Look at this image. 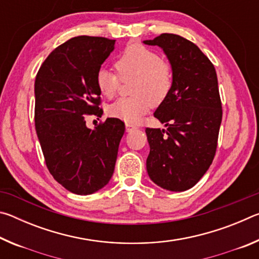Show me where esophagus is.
<instances>
[{"label": "esophagus", "instance_id": "esophagus-1", "mask_svg": "<svg viewBox=\"0 0 259 259\" xmlns=\"http://www.w3.org/2000/svg\"><path fill=\"white\" fill-rule=\"evenodd\" d=\"M136 129H137V126H136L135 124H133V123H125L126 133H131V131H134Z\"/></svg>", "mask_w": 259, "mask_h": 259}]
</instances>
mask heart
<instances>
[{"label":"heart","mask_w":259,"mask_h":259,"mask_svg":"<svg viewBox=\"0 0 259 259\" xmlns=\"http://www.w3.org/2000/svg\"><path fill=\"white\" fill-rule=\"evenodd\" d=\"M117 75L107 68L96 74V84L104 97L113 98L120 87V80L131 83L134 97L121 98L108 107L114 119L126 123H137L151 105H159L168 97L174 84V71L168 61L162 60L154 50L138 43L129 45L115 61Z\"/></svg>","instance_id":"heart-1"}]
</instances>
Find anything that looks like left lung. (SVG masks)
Here are the masks:
<instances>
[{"instance_id":"obj_1","label":"left lung","mask_w":259,"mask_h":259,"mask_svg":"<svg viewBox=\"0 0 259 259\" xmlns=\"http://www.w3.org/2000/svg\"><path fill=\"white\" fill-rule=\"evenodd\" d=\"M144 43L160 47L174 71L171 91L154 112L166 130H145L148 176L164 190L186 191L207 172L216 153L223 116L216 69L179 35L164 33Z\"/></svg>"}]
</instances>
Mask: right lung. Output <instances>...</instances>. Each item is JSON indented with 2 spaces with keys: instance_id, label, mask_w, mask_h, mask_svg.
I'll return each mask as SVG.
<instances>
[{
  "instance_id": "right-lung-1",
  "label": "right lung",
  "mask_w": 259,
  "mask_h": 259,
  "mask_svg": "<svg viewBox=\"0 0 259 259\" xmlns=\"http://www.w3.org/2000/svg\"><path fill=\"white\" fill-rule=\"evenodd\" d=\"M115 40L77 36L43 61L35 78V129L46 164L67 191L88 195L107 185L124 123L108 117L94 130L85 115H103L96 74Z\"/></svg>"
}]
</instances>
